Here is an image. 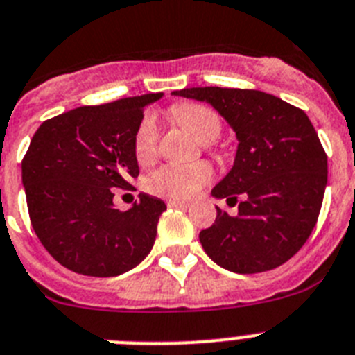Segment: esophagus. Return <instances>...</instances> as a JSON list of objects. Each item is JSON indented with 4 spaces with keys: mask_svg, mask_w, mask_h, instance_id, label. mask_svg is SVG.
Masks as SVG:
<instances>
[{
    "mask_svg": "<svg viewBox=\"0 0 355 355\" xmlns=\"http://www.w3.org/2000/svg\"><path fill=\"white\" fill-rule=\"evenodd\" d=\"M168 207H189V202H184V200H168Z\"/></svg>",
    "mask_w": 355,
    "mask_h": 355,
    "instance_id": "34e87169",
    "label": "esophagus"
}]
</instances>
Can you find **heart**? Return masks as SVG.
<instances>
[{"label": "heart", "instance_id": "obj_1", "mask_svg": "<svg viewBox=\"0 0 355 355\" xmlns=\"http://www.w3.org/2000/svg\"><path fill=\"white\" fill-rule=\"evenodd\" d=\"M171 115L182 122L200 142H213L222 132L220 115L213 108L198 103H182L173 106ZM159 122L153 113H146L133 139V153L141 164L153 162L159 153ZM213 168L207 162L164 164L146 178V189L151 195L166 198H189L209 178Z\"/></svg>", "mask_w": 355, "mask_h": 355}]
</instances>
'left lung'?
<instances>
[{"label": "left lung", "mask_w": 355, "mask_h": 355, "mask_svg": "<svg viewBox=\"0 0 355 355\" xmlns=\"http://www.w3.org/2000/svg\"><path fill=\"white\" fill-rule=\"evenodd\" d=\"M173 94L211 104L238 137L233 169L211 191L238 204V213L216 207L213 225L200 231L204 251L238 274L291 260L318 222L329 173L306 113L260 90L205 86Z\"/></svg>", "instance_id": "8db88e82"}]
</instances>
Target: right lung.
Masks as SVG:
<instances>
[{
	"label": "right lung",
	"instance_id": "add662e5",
	"mask_svg": "<svg viewBox=\"0 0 355 355\" xmlns=\"http://www.w3.org/2000/svg\"><path fill=\"white\" fill-rule=\"evenodd\" d=\"M162 94L64 112L44 121L21 162L31 223L61 265L85 276H117L150 254L166 204L139 195L113 207V189L139 177L133 139L146 104Z\"/></svg>",
	"mask_w": 355,
	"mask_h": 355
}]
</instances>
